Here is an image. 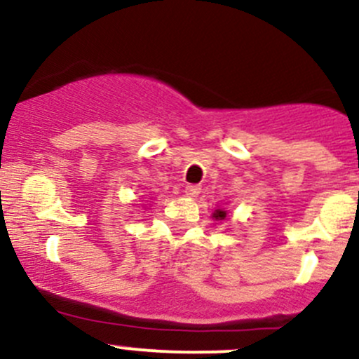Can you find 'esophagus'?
Instances as JSON below:
<instances>
[{
    "label": "esophagus",
    "instance_id": "obj_1",
    "mask_svg": "<svg viewBox=\"0 0 359 359\" xmlns=\"http://www.w3.org/2000/svg\"><path fill=\"white\" fill-rule=\"evenodd\" d=\"M186 196L187 198H191V199H194V198H198V196L201 194V187L199 186H186Z\"/></svg>",
    "mask_w": 359,
    "mask_h": 359
}]
</instances>
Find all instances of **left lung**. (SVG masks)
Listing matches in <instances>:
<instances>
[{"label":"left lung","instance_id":"obj_1","mask_svg":"<svg viewBox=\"0 0 359 359\" xmlns=\"http://www.w3.org/2000/svg\"><path fill=\"white\" fill-rule=\"evenodd\" d=\"M226 216H228V212L222 206L215 208V210H212V212H211V218L215 219V222H223V219H226Z\"/></svg>","mask_w":359,"mask_h":359}]
</instances>
